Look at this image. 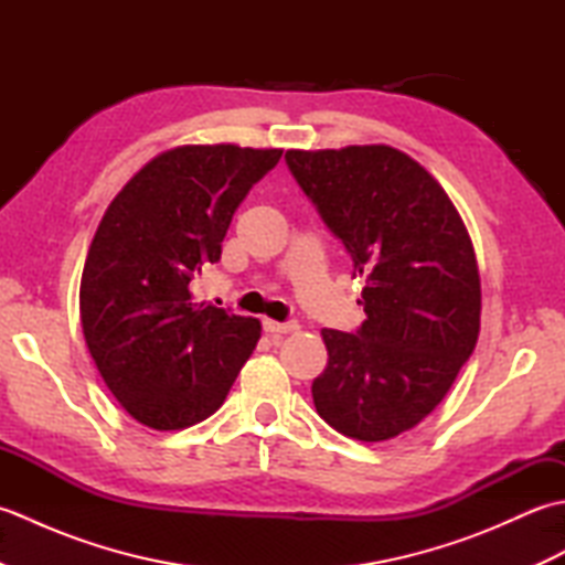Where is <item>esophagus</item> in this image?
<instances>
[{
    "label": "esophagus",
    "instance_id": "1",
    "mask_svg": "<svg viewBox=\"0 0 565 565\" xmlns=\"http://www.w3.org/2000/svg\"><path fill=\"white\" fill-rule=\"evenodd\" d=\"M262 328L267 330L269 334H289V332H298V322H276V320H269L264 318L262 320Z\"/></svg>",
    "mask_w": 565,
    "mask_h": 565
}]
</instances>
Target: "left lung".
Listing matches in <instances>:
<instances>
[{"label": "left lung", "mask_w": 565, "mask_h": 565, "mask_svg": "<svg viewBox=\"0 0 565 565\" xmlns=\"http://www.w3.org/2000/svg\"><path fill=\"white\" fill-rule=\"evenodd\" d=\"M286 162L364 279L362 328L320 332L316 411L344 437L393 439L435 411L473 352V243L447 191L403 150H286Z\"/></svg>", "instance_id": "obj_1"}]
</instances>
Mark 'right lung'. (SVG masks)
<instances>
[{
  "instance_id": "1",
  "label": "right lung",
  "mask_w": 565,
  "mask_h": 565,
  "mask_svg": "<svg viewBox=\"0 0 565 565\" xmlns=\"http://www.w3.org/2000/svg\"><path fill=\"white\" fill-rule=\"evenodd\" d=\"M279 148L179 146L128 179L84 262L79 318L106 386L140 425L170 431L211 417L255 352L257 318L196 303L191 281Z\"/></svg>"
}]
</instances>
